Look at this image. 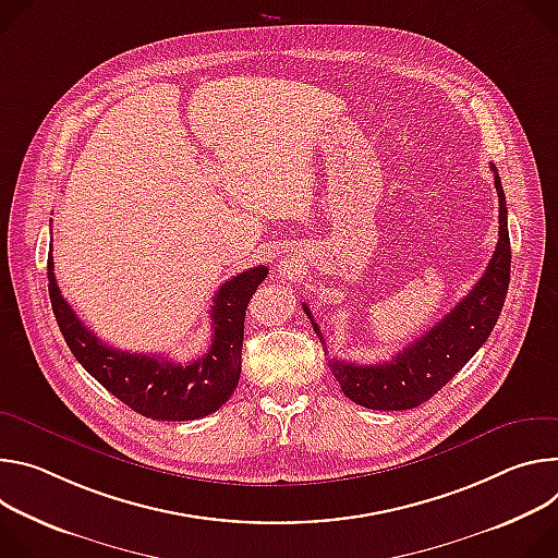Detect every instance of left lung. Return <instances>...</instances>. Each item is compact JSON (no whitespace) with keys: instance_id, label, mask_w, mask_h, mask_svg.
<instances>
[{"instance_id":"1","label":"left lung","mask_w":558,"mask_h":558,"mask_svg":"<svg viewBox=\"0 0 558 558\" xmlns=\"http://www.w3.org/2000/svg\"><path fill=\"white\" fill-rule=\"evenodd\" d=\"M489 168L499 195V243L483 277L435 328L403 348L392 361L361 365L328 359L337 384L350 401L369 410H410L425 403L476 354L492 328L497 326L510 286L512 253L501 177L497 166L489 163ZM301 305L324 343L311 307L307 303Z\"/></svg>"}]
</instances>
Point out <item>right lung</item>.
Masks as SVG:
<instances>
[{"label": "right lung", "instance_id": "add662e5", "mask_svg": "<svg viewBox=\"0 0 558 558\" xmlns=\"http://www.w3.org/2000/svg\"><path fill=\"white\" fill-rule=\"evenodd\" d=\"M266 277L268 268L257 266L219 288L210 311L213 343L206 354L183 365L157 354H131L101 343L61 296L48 255L52 313L71 352L110 395L155 421L202 418L230 399L241 375L245 307Z\"/></svg>", "mask_w": 558, "mask_h": 558}]
</instances>
